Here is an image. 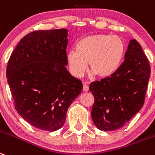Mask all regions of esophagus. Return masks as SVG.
I'll list each match as a JSON object with an SVG mask.
<instances>
[{"instance_id":"1","label":"esophagus","mask_w":155,"mask_h":155,"mask_svg":"<svg viewBox=\"0 0 155 155\" xmlns=\"http://www.w3.org/2000/svg\"><path fill=\"white\" fill-rule=\"evenodd\" d=\"M82 90L84 91V92H87L89 90V86H88L86 83H84L83 84V88H82Z\"/></svg>"}]
</instances>
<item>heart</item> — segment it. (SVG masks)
Masks as SVG:
<instances>
[{
    "instance_id": "obj_1",
    "label": "heart",
    "mask_w": 155,
    "mask_h": 155,
    "mask_svg": "<svg viewBox=\"0 0 155 155\" xmlns=\"http://www.w3.org/2000/svg\"><path fill=\"white\" fill-rule=\"evenodd\" d=\"M76 49L66 53V62L71 74L79 78L88 66L91 74L108 77L113 74L121 64L125 54V44L119 37L108 34H95L79 40Z\"/></svg>"
}]
</instances>
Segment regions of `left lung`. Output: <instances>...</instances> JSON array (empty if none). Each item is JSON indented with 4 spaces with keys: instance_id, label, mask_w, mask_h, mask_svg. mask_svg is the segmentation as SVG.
Listing matches in <instances>:
<instances>
[{
    "instance_id": "left-lung-1",
    "label": "left lung",
    "mask_w": 155,
    "mask_h": 155,
    "mask_svg": "<svg viewBox=\"0 0 155 155\" xmlns=\"http://www.w3.org/2000/svg\"><path fill=\"white\" fill-rule=\"evenodd\" d=\"M150 74L141 45L131 40L123 63L110 77L92 82L89 88L95 98L91 115L98 129H118L141 110Z\"/></svg>"
}]
</instances>
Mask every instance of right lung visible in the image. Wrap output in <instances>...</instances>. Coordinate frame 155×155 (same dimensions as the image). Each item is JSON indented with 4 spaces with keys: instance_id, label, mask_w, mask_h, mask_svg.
Listing matches in <instances>:
<instances>
[{
    "instance_id": "1",
    "label": "right lung",
    "mask_w": 155,
    "mask_h": 155,
    "mask_svg": "<svg viewBox=\"0 0 155 155\" xmlns=\"http://www.w3.org/2000/svg\"><path fill=\"white\" fill-rule=\"evenodd\" d=\"M68 30L31 32L11 53L7 78L18 114L29 124L55 131L82 90L79 79L66 68Z\"/></svg>"
}]
</instances>
